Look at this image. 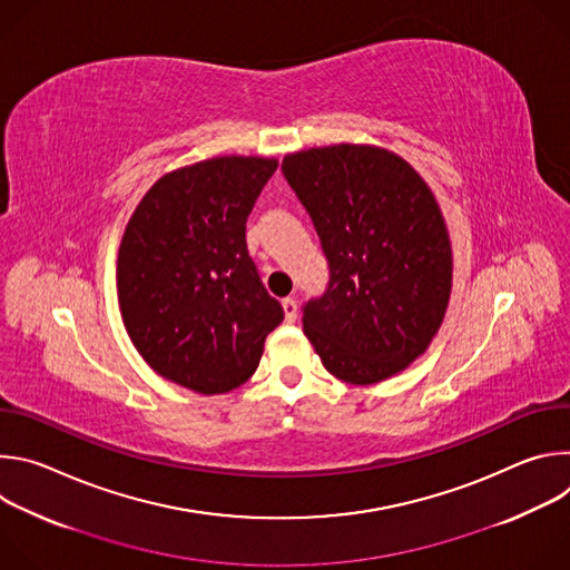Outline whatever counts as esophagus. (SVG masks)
I'll list each match as a JSON object with an SVG mask.
<instances>
[{"mask_svg": "<svg viewBox=\"0 0 570 570\" xmlns=\"http://www.w3.org/2000/svg\"><path fill=\"white\" fill-rule=\"evenodd\" d=\"M282 306H284V315L288 322H295L297 320V302L295 297H284L282 299Z\"/></svg>", "mask_w": 570, "mask_h": 570, "instance_id": "34e87169", "label": "esophagus"}]
</instances>
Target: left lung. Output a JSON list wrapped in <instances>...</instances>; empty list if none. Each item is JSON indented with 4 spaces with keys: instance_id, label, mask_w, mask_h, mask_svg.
<instances>
[{
    "instance_id": "1",
    "label": "left lung",
    "mask_w": 570,
    "mask_h": 570,
    "mask_svg": "<svg viewBox=\"0 0 570 570\" xmlns=\"http://www.w3.org/2000/svg\"><path fill=\"white\" fill-rule=\"evenodd\" d=\"M330 268L302 306L304 334L334 376L367 385L409 367L451 295V243L420 174L399 155L338 144L284 157Z\"/></svg>"
}]
</instances>
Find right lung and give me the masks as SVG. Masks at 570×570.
Returning a JSON list of instances; mask_svg holds the SVG:
<instances>
[{"instance_id":"right-lung-1","label":"right lung","mask_w":570,"mask_h":570,"mask_svg":"<svg viewBox=\"0 0 570 570\" xmlns=\"http://www.w3.org/2000/svg\"><path fill=\"white\" fill-rule=\"evenodd\" d=\"M275 159L214 157L159 178L121 238L117 288L126 332L174 383L220 394L259 367L284 320L246 246L248 216Z\"/></svg>"}]
</instances>
